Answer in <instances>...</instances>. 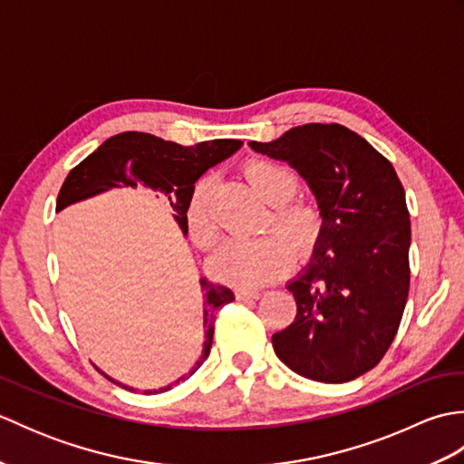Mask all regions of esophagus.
<instances>
[{"label":"esophagus","mask_w":464,"mask_h":464,"mask_svg":"<svg viewBox=\"0 0 464 464\" xmlns=\"http://www.w3.org/2000/svg\"><path fill=\"white\" fill-rule=\"evenodd\" d=\"M235 297L239 301H249V299H259L261 293L257 289H237L235 291Z\"/></svg>","instance_id":"esophagus-1"}]
</instances>
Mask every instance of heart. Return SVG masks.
<instances>
[{
  "label": "heart",
  "mask_w": 464,
  "mask_h": 464,
  "mask_svg": "<svg viewBox=\"0 0 464 464\" xmlns=\"http://www.w3.org/2000/svg\"><path fill=\"white\" fill-rule=\"evenodd\" d=\"M243 175L265 201L273 205L265 223L267 233L253 239H233L211 259L215 277L239 287H257L287 273L293 265V249L307 257L317 247L324 231L321 207L295 197L299 193V177L291 167L271 160H249ZM215 175L205 173L197 179L185 203V219L193 241L201 249H213L221 239V227L213 211Z\"/></svg>",
  "instance_id": "1"
}]
</instances>
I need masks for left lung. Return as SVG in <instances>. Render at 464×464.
<instances>
[{
  "instance_id": "8db88e82",
  "label": "left lung",
  "mask_w": 464,
  "mask_h": 464,
  "mask_svg": "<svg viewBox=\"0 0 464 464\" xmlns=\"http://www.w3.org/2000/svg\"><path fill=\"white\" fill-rule=\"evenodd\" d=\"M249 145L295 167L324 215L313 261L287 285L297 314L273 334V349L301 377L357 379L389 351L409 297L411 219L395 167L339 123Z\"/></svg>"
}]
</instances>
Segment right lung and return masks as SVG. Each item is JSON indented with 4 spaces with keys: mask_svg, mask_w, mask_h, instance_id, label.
Returning a JSON list of instances; mask_svg holds the SVG:
<instances>
[{
    "mask_svg": "<svg viewBox=\"0 0 464 464\" xmlns=\"http://www.w3.org/2000/svg\"><path fill=\"white\" fill-rule=\"evenodd\" d=\"M241 145L243 141L239 140H213L195 145H179L173 141H163L150 133H120L110 137L92 155H87L80 165H75L69 171L62 189H59L55 211H62L67 205L83 201L87 197L110 191L113 187H137V183H143L145 187H151V189L165 195V199L169 201L171 209L175 211V221L179 223L181 231L187 233L185 203L191 185L209 167L227 160ZM201 289L205 291L203 323L207 337L201 357L197 359L193 369L183 379L191 377L201 367L203 361L209 357L217 311L235 299L231 289L207 281L205 277L201 279ZM169 389L171 387H163L160 391L145 392L151 395V392H163Z\"/></svg>",
    "mask_w": 464,
    "mask_h": 464,
    "instance_id": "add662e5",
    "label": "right lung"
}]
</instances>
